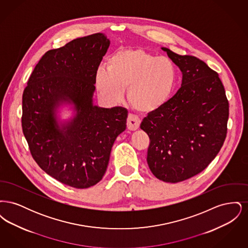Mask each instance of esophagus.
<instances>
[{"label": "esophagus", "mask_w": 248, "mask_h": 248, "mask_svg": "<svg viewBox=\"0 0 248 248\" xmlns=\"http://www.w3.org/2000/svg\"><path fill=\"white\" fill-rule=\"evenodd\" d=\"M140 124V120L138 118L137 116L129 114L127 117V128L131 131H135V130L139 129Z\"/></svg>", "instance_id": "obj_1"}]
</instances>
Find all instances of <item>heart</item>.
Instances as JSON below:
<instances>
[{"label": "heart", "mask_w": 248, "mask_h": 248, "mask_svg": "<svg viewBox=\"0 0 248 248\" xmlns=\"http://www.w3.org/2000/svg\"><path fill=\"white\" fill-rule=\"evenodd\" d=\"M177 69L166 57H156L142 49H124L108 60V69L100 67L95 85L109 103H118L127 87L126 97L140 112H152L165 105L174 92Z\"/></svg>", "instance_id": "b5f03b06"}]
</instances>
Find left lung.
I'll return each instance as SVG.
<instances>
[{
    "label": "left lung",
    "mask_w": 248,
    "mask_h": 248,
    "mask_svg": "<svg viewBox=\"0 0 248 248\" xmlns=\"http://www.w3.org/2000/svg\"><path fill=\"white\" fill-rule=\"evenodd\" d=\"M180 71L182 83L164 106L143 119L150 138L147 162L155 177L177 183L199 174L220 151L229 102L218 74L203 61L162 47Z\"/></svg>",
    "instance_id": "8db88e82"
}]
</instances>
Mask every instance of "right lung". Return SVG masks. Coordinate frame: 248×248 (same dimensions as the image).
Returning a JSON list of instances; mask_svg holds the SVG:
<instances>
[{
  "label": "right lung",
  "instance_id": "right-lung-1",
  "mask_svg": "<svg viewBox=\"0 0 248 248\" xmlns=\"http://www.w3.org/2000/svg\"><path fill=\"white\" fill-rule=\"evenodd\" d=\"M109 44L104 33H94L49 50L22 95V130L33 159L49 176L76 189L102 179L112 145L126 128V108L94 105L96 71ZM63 105L75 112L65 121L57 115Z\"/></svg>",
  "mask_w": 248,
  "mask_h": 248
}]
</instances>
